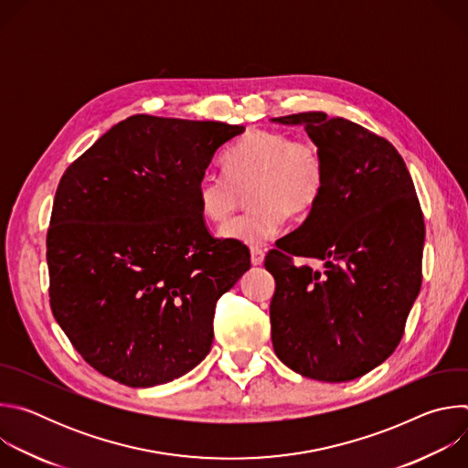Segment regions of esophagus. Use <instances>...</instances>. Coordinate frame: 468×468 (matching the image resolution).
<instances>
[{"label":"esophagus","mask_w":468,"mask_h":468,"mask_svg":"<svg viewBox=\"0 0 468 468\" xmlns=\"http://www.w3.org/2000/svg\"><path fill=\"white\" fill-rule=\"evenodd\" d=\"M250 255H251V264H253V266H259V264H262L264 253H262V250H261V248H251Z\"/></svg>","instance_id":"obj_1"}]
</instances>
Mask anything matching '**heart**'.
<instances>
[{"mask_svg":"<svg viewBox=\"0 0 468 468\" xmlns=\"http://www.w3.org/2000/svg\"><path fill=\"white\" fill-rule=\"evenodd\" d=\"M226 174H206L196 185L202 217L224 226L248 192L250 211L228 224L224 239L261 246L276 237L287 218L307 217L325 186V161L311 137H291L283 131H250L224 157Z\"/></svg>","mask_w":468,"mask_h":468,"instance_id":"heart-1","label":"heart"}]
</instances>
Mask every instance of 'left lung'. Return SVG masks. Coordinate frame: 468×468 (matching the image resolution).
<instances>
[{
	"mask_svg": "<svg viewBox=\"0 0 468 468\" xmlns=\"http://www.w3.org/2000/svg\"><path fill=\"white\" fill-rule=\"evenodd\" d=\"M276 120L303 123L320 144L325 186L305 222L264 257L276 280L274 352L305 378L350 381L404 337L422 285L424 215L402 155L374 131L324 112Z\"/></svg>",
	"mask_w": 468,
	"mask_h": 468,
	"instance_id": "8db88e82",
	"label": "left lung"
}]
</instances>
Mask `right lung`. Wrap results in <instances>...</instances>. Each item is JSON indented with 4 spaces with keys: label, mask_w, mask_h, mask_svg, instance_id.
<instances>
[{
    "label": "right lung",
    "mask_w": 468,
    "mask_h": 468,
    "mask_svg": "<svg viewBox=\"0 0 468 468\" xmlns=\"http://www.w3.org/2000/svg\"><path fill=\"white\" fill-rule=\"evenodd\" d=\"M242 131L135 114L64 170L46 235L49 305L100 374L154 387L209 354L217 302L250 251L209 233L196 185Z\"/></svg>",
    "instance_id": "1"
}]
</instances>
